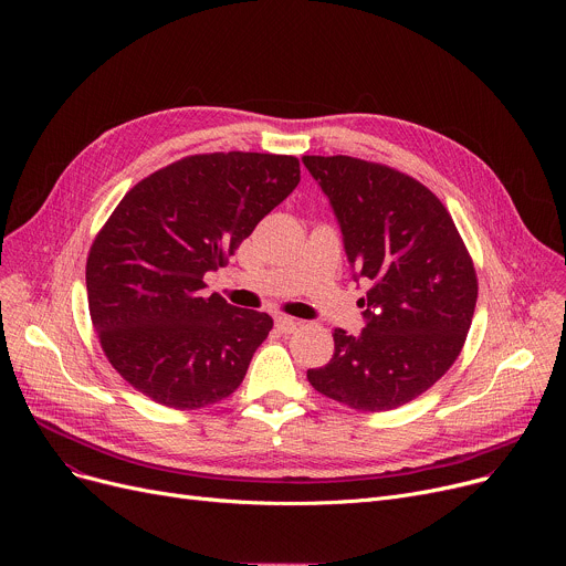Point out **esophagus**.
Listing matches in <instances>:
<instances>
[{
  "instance_id": "obj_1",
  "label": "esophagus",
  "mask_w": 566,
  "mask_h": 566,
  "mask_svg": "<svg viewBox=\"0 0 566 566\" xmlns=\"http://www.w3.org/2000/svg\"><path fill=\"white\" fill-rule=\"evenodd\" d=\"M275 327H277L280 334H293L300 327V319H293V317H286V315H277L275 317Z\"/></svg>"
}]
</instances>
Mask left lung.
I'll use <instances>...</instances> for the list:
<instances>
[{
    "label": "left lung",
    "mask_w": 566,
    "mask_h": 566,
    "mask_svg": "<svg viewBox=\"0 0 566 566\" xmlns=\"http://www.w3.org/2000/svg\"><path fill=\"white\" fill-rule=\"evenodd\" d=\"M334 206L345 251L371 289L367 327L334 332V358L306 378L358 412H387L428 391L459 358L476 271L439 197L415 177L354 156H302Z\"/></svg>",
    "instance_id": "1"
}]
</instances>
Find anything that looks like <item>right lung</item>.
Wrapping results in <instances>:
<instances>
[{
	"label": "right lung",
	"instance_id": "1",
	"mask_svg": "<svg viewBox=\"0 0 566 566\" xmlns=\"http://www.w3.org/2000/svg\"><path fill=\"white\" fill-rule=\"evenodd\" d=\"M300 184L286 154H192L138 181L87 258L94 329L112 367L175 410L228 398L273 329L269 313L206 295L255 226Z\"/></svg>",
	"mask_w": 566,
	"mask_h": 566
}]
</instances>
